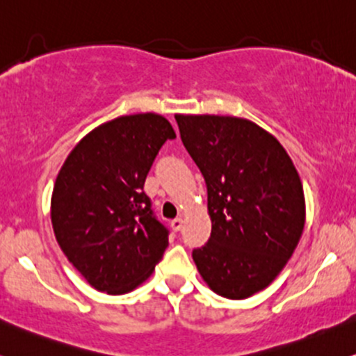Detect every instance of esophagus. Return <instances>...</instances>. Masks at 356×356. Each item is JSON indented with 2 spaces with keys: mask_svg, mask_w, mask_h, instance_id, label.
Here are the masks:
<instances>
[{
  "mask_svg": "<svg viewBox=\"0 0 356 356\" xmlns=\"http://www.w3.org/2000/svg\"><path fill=\"white\" fill-rule=\"evenodd\" d=\"M181 227H183L181 218H175V220H171V229H173L175 232H178Z\"/></svg>",
  "mask_w": 356,
  "mask_h": 356,
  "instance_id": "esophagus-1",
  "label": "esophagus"
}]
</instances>
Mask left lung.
I'll return each mask as SVG.
<instances>
[{"instance_id": "left-lung-1", "label": "left lung", "mask_w": 356, "mask_h": 356, "mask_svg": "<svg viewBox=\"0 0 356 356\" xmlns=\"http://www.w3.org/2000/svg\"><path fill=\"white\" fill-rule=\"evenodd\" d=\"M202 171L211 234L191 255L211 291L245 299L274 281L305 229V193L286 149L254 122L230 115H177Z\"/></svg>"}]
</instances>
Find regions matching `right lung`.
I'll list each match as a JSON object with an SVG mask.
<instances>
[{
    "label": "right lung",
    "mask_w": 356,
    "mask_h": 356,
    "mask_svg": "<svg viewBox=\"0 0 356 356\" xmlns=\"http://www.w3.org/2000/svg\"><path fill=\"white\" fill-rule=\"evenodd\" d=\"M175 138L163 115H122L90 131L63 163L51 225L62 252L97 291L129 293L165 254L170 230L151 209L145 181Z\"/></svg>",
    "instance_id": "right-lung-1"
}]
</instances>
